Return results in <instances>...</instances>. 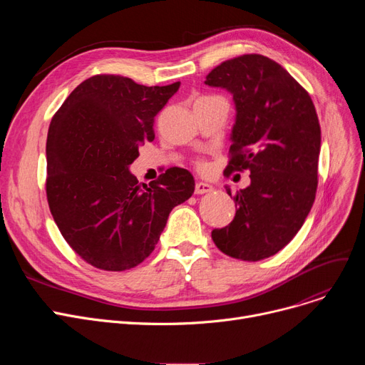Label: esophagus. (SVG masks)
<instances>
[{
    "instance_id": "esophagus-1",
    "label": "esophagus",
    "mask_w": 365,
    "mask_h": 365,
    "mask_svg": "<svg viewBox=\"0 0 365 365\" xmlns=\"http://www.w3.org/2000/svg\"><path fill=\"white\" fill-rule=\"evenodd\" d=\"M213 190V186L208 185L205 182H198L195 185V194L197 195H202V194H210Z\"/></svg>"
}]
</instances>
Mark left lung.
Wrapping results in <instances>:
<instances>
[{
	"label": "left lung",
	"mask_w": 365,
	"mask_h": 365,
	"mask_svg": "<svg viewBox=\"0 0 365 365\" xmlns=\"http://www.w3.org/2000/svg\"><path fill=\"white\" fill-rule=\"evenodd\" d=\"M207 86L232 94L235 124L226 173L250 170L237 213L212 238L225 255L257 262L277 255L308 217L318 185L321 128L311 96L281 65L244 54L216 66ZM226 192L231 189L226 186Z\"/></svg>",
	"instance_id": "1"
}]
</instances>
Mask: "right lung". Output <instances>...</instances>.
I'll return each mask as SVG.
<instances>
[{
	"mask_svg": "<svg viewBox=\"0 0 365 365\" xmlns=\"http://www.w3.org/2000/svg\"><path fill=\"white\" fill-rule=\"evenodd\" d=\"M180 87H146L120 75L83 81L47 134V200L72 250L103 271H125L155 248L168 215L194 194V176L173 167L140 186L128 170L155 139L153 118Z\"/></svg>",
	"mask_w": 365,
	"mask_h": 365,
	"instance_id": "obj_1",
	"label": "right lung"
}]
</instances>
